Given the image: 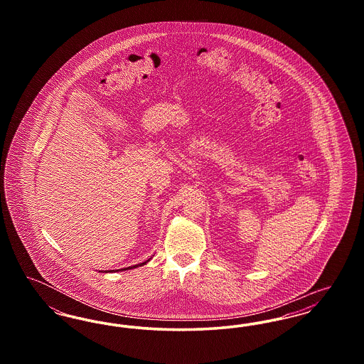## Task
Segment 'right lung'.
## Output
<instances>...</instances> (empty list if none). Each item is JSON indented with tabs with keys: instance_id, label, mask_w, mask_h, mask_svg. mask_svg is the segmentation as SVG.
I'll return each mask as SVG.
<instances>
[{
	"instance_id": "add662e5",
	"label": "right lung",
	"mask_w": 364,
	"mask_h": 364,
	"mask_svg": "<svg viewBox=\"0 0 364 364\" xmlns=\"http://www.w3.org/2000/svg\"><path fill=\"white\" fill-rule=\"evenodd\" d=\"M141 264H146V262L140 263V266H141ZM135 267H138V266H132V267H128V269H135ZM122 270H127V269H122Z\"/></svg>"
}]
</instances>
